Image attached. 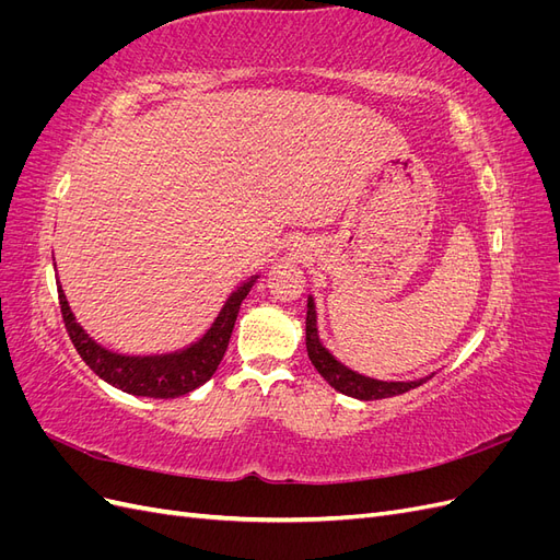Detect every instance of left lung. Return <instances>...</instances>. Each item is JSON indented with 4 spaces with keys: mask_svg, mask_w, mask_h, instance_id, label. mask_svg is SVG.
<instances>
[{
    "mask_svg": "<svg viewBox=\"0 0 560 560\" xmlns=\"http://www.w3.org/2000/svg\"><path fill=\"white\" fill-rule=\"evenodd\" d=\"M306 348H308V358L313 362V366L319 371V376L325 378L334 389L343 393L348 397L362 399V401H371V399H385V397H395V395H404L409 389L422 385L428 378L420 381H409V383H393V381H376L358 374V371L348 369L346 364L338 362L334 354L319 343L317 336V313H315V301L313 296H308V315H306Z\"/></svg>",
    "mask_w": 560,
    "mask_h": 560,
    "instance_id": "obj_1",
    "label": "left lung"
}]
</instances>
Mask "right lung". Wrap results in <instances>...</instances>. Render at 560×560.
<instances>
[{
  "mask_svg": "<svg viewBox=\"0 0 560 560\" xmlns=\"http://www.w3.org/2000/svg\"><path fill=\"white\" fill-rule=\"evenodd\" d=\"M254 282H257V276H252L229 296L222 313H219L217 319L212 322V327L202 334V338H198L196 343L177 352L149 354V358H128V354H116L105 350L103 346H97L74 319L60 282H58V299H60V313H62L67 334H70L77 352L81 354V360L86 362L100 378L118 389H124L128 395L175 399L191 393V389L200 387L202 383L212 378V374L229 348L231 331L235 325V317H238L241 303L249 294Z\"/></svg>",
  "mask_w": 560,
  "mask_h": 560,
  "instance_id": "right-lung-1",
  "label": "right lung"
}]
</instances>
